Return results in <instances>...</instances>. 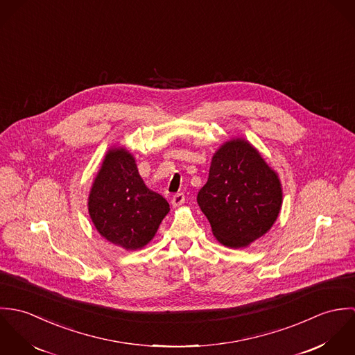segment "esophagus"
I'll list each match as a JSON object with an SVG mask.
<instances>
[{"instance_id":"34e87169","label":"esophagus","mask_w":355,"mask_h":355,"mask_svg":"<svg viewBox=\"0 0 355 355\" xmlns=\"http://www.w3.org/2000/svg\"><path fill=\"white\" fill-rule=\"evenodd\" d=\"M184 201H186V197H184V194H182V193H178V194H175V196L172 197V206H173V207H178V206L183 205Z\"/></svg>"}]
</instances>
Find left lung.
I'll list each match as a JSON object with an SVG mask.
<instances>
[{"label": "left lung", "mask_w": 355, "mask_h": 355, "mask_svg": "<svg viewBox=\"0 0 355 355\" xmlns=\"http://www.w3.org/2000/svg\"><path fill=\"white\" fill-rule=\"evenodd\" d=\"M197 201L214 238L239 249L270 230L282 209L283 191L277 173L258 150L235 138L214 153Z\"/></svg>", "instance_id": "1"}]
</instances>
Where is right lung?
<instances>
[{
	"mask_svg": "<svg viewBox=\"0 0 355 355\" xmlns=\"http://www.w3.org/2000/svg\"><path fill=\"white\" fill-rule=\"evenodd\" d=\"M168 211L169 203L146 187L131 153H106L89 194V214L101 236L125 250L142 249Z\"/></svg>",
	"mask_w": 355,
	"mask_h": 355,
	"instance_id": "add662e5",
	"label": "right lung"
}]
</instances>
